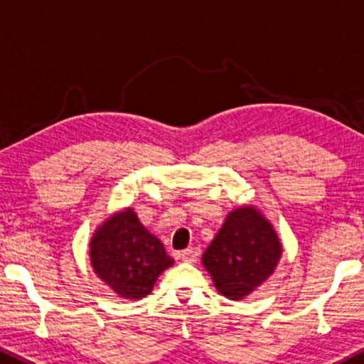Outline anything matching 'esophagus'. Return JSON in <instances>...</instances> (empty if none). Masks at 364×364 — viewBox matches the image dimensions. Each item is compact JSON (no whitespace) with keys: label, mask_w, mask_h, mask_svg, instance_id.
<instances>
[{"label":"esophagus","mask_w":364,"mask_h":364,"mask_svg":"<svg viewBox=\"0 0 364 364\" xmlns=\"http://www.w3.org/2000/svg\"><path fill=\"white\" fill-rule=\"evenodd\" d=\"M200 257V250L198 248H188V250H183L181 255H179V258H181L183 262L186 263H195L198 260Z\"/></svg>","instance_id":"obj_1"}]
</instances>
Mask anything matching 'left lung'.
I'll return each instance as SVG.
<instances>
[{
  "instance_id": "1",
  "label": "left lung",
  "mask_w": 364,
  "mask_h": 364,
  "mask_svg": "<svg viewBox=\"0 0 364 364\" xmlns=\"http://www.w3.org/2000/svg\"><path fill=\"white\" fill-rule=\"evenodd\" d=\"M281 255L282 245L272 224L253 205H245L229 212L202 263L217 291L237 301L274 274Z\"/></svg>"
}]
</instances>
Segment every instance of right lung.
<instances>
[{"instance_id":"right-lung-1","label":"right lung","mask_w":364,"mask_h":364,"mask_svg":"<svg viewBox=\"0 0 364 364\" xmlns=\"http://www.w3.org/2000/svg\"><path fill=\"white\" fill-rule=\"evenodd\" d=\"M94 272L119 298L141 299L157 277L174 263L164 245L150 235L133 208L116 212L95 229L90 240Z\"/></svg>"}]
</instances>
